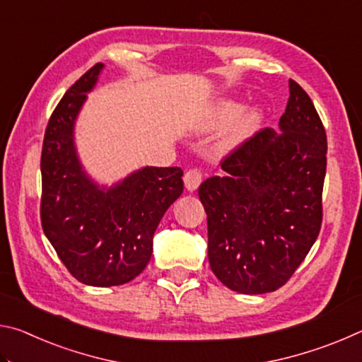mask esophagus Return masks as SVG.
<instances>
[{
  "label": "esophagus",
  "mask_w": 362,
  "mask_h": 362,
  "mask_svg": "<svg viewBox=\"0 0 362 362\" xmlns=\"http://www.w3.org/2000/svg\"><path fill=\"white\" fill-rule=\"evenodd\" d=\"M201 180H203V173L199 169H188L183 175V182H185V187L189 192H194L199 187Z\"/></svg>",
  "instance_id": "34e87169"
}]
</instances>
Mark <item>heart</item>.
<instances>
[{"instance_id":"b5f03b06","label":"heart","mask_w":362,"mask_h":362,"mask_svg":"<svg viewBox=\"0 0 362 362\" xmlns=\"http://www.w3.org/2000/svg\"><path fill=\"white\" fill-rule=\"evenodd\" d=\"M243 112V105L236 102H222L220 105L216 107L214 110V113L211 116V124L220 127V126H228L230 122L235 121L238 116L241 115ZM260 121V113L257 112V110H250V112L244 113L240 121L236 122L235 129L231 131L230 137L226 139L225 145L230 146V145H235L238 142H241L243 139H246L250 132H252L257 124H259Z\"/></svg>"}]
</instances>
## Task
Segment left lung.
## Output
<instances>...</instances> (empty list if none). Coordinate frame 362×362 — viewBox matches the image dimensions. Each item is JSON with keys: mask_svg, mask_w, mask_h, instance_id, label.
I'll use <instances>...</instances> for the list:
<instances>
[{"mask_svg": "<svg viewBox=\"0 0 362 362\" xmlns=\"http://www.w3.org/2000/svg\"><path fill=\"white\" fill-rule=\"evenodd\" d=\"M276 132L263 127L223 156V175L199 185L207 255L216 276L240 293L279 289L310 252L322 223L327 137L302 86Z\"/></svg>", "mask_w": 362, "mask_h": 362, "instance_id": "1", "label": "left lung"}]
</instances>
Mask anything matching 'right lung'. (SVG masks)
Here are the masks:
<instances>
[{
  "mask_svg": "<svg viewBox=\"0 0 362 362\" xmlns=\"http://www.w3.org/2000/svg\"><path fill=\"white\" fill-rule=\"evenodd\" d=\"M95 64L66 90L49 118L41 151V226L59 259L79 283L110 287L132 281L148 265L153 235L183 192L180 168H144L113 188L83 173L73 126Z\"/></svg>",
  "mask_w": 362,
  "mask_h": 362,
  "instance_id": "obj_1",
  "label": "right lung"
}]
</instances>
